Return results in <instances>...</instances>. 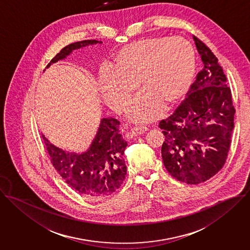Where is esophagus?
Masks as SVG:
<instances>
[{"label":"esophagus","mask_w":250,"mask_h":250,"mask_svg":"<svg viewBox=\"0 0 250 250\" xmlns=\"http://www.w3.org/2000/svg\"><path fill=\"white\" fill-rule=\"evenodd\" d=\"M147 130H148V128L146 126H135V127L131 128V133L134 136H138V135L144 134Z\"/></svg>","instance_id":"34e87169"}]
</instances>
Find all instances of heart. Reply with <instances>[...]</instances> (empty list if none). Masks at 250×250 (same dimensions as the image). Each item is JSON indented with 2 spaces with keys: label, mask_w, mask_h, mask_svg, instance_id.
<instances>
[{
  "label": "heart",
  "mask_w": 250,
  "mask_h": 250,
  "mask_svg": "<svg viewBox=\"0 0 250 250\" xmlns=\"http://www.w3.org/2000/svg\"><path fill=\"white\" fill-rule=\"evenodd\" d=\"M196 55L192 44L182 37L148 38L118 51L111 66L100 71L98 85L105 103L124 113L136 92L127 118L133 123L158 119L165 107H172L188 93L195 75Z\"/></svg>",
  "instance_id": "b5f03b06"
}]
</instances>
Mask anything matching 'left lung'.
Wrapping results in <instances>:
<instances>
[{"mask_svg": "<svg viewBox=\"0 0 250 250\" xmlns=\"http://www.w3.org/2000/svg\"><path fill=\"white\" fill-rule=\"evenodd\" d=\"M204 63L187 99L159 123L161 156L169 174L188 185L204 183L224 165L231 145L235 108L217 58L195 36Z\"/></svg>", "mask_w": 250, "mask_h": 250, "instance_id": "obj_1", "label": "left lung"}]
</instances>
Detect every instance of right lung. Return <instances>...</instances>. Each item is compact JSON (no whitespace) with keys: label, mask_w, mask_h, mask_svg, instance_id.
Here are the masks:
<instances>
[{"label":"right lung","mask_w":250,"mask_h":250,"mask_svg":"<svg viewBox=\"0 0 250 250\" xmlns=\"http://www.w3.org/2000/svg\"><path fill=\"white\" fill-rule=\"evenodd\" d=\"M102 43L88 40L71 43L58 53L47 64L65 59L72 51ZM120 122L113 118L100 121L97 135L90 148L82 153L62 150L42 135L51 162L65 183L80 194L91 199L100 200L114 194L122 186L126 175L123 157L127 143L119 130Z\"/></svg>","instance_id":"right-lung-1"}]
</instances>
